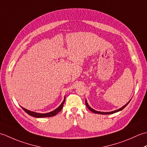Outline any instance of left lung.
I'll list each match as a JSON object with an SVG mask.
<instances>
[{
    "label": "left lung",
    "mask_w": 147,
    "mask_h": 147,
    "mask_svg": "<svg viewBox=\"0 0 147 147\" xmlns=\"http://www.w3.org/2000/svg\"><path fill=\"white\" fill-rule=\"evenodd\" d=\"M131 100H130L127 103V104H126V105H124L123 107H122L121 108H120V109H117V110H115V111H112V112H99V111H95V110H94V109H93L92 108H91L89 106V105L88 104V103H87V101H86V100H85V104H86V107H88V109H90V111H91L92 112H93V113H95V114H114V113H115V112H119V111H122L123 110V109H124L126 107V105L129 104V102L131 101Z\"/></svg>",
    "instance_id": "1"
}]
</instances>
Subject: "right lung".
<instances>
[{
  "mask_svg": "<svg viewBox=\"0 0 147 147\" xmlns=\"http://www.w3.org/2000/svg\"><path fill=\"white\" fill-rule=\"evenodd\" d=\"M65 97L64 96V99L63 102H62V104L60 105V106H59V107L55 109L54 111H53L52 112H50L49 113H45V114H41V113H37V112H33V111H31L29 110H27V109H24V107H22L21 108L23 109V110L25 111L28 114H29L31 116H33V117H37V118H41V117H52V116H54L56 114H57L58 112H60L62 107H63V105L65 102Z\"/></svg>",
  "mask_w": 147,
  "mask_h": 147,
  "instance_id": "right-lung-1",
  "label": "right lung"
}]
</instances>
